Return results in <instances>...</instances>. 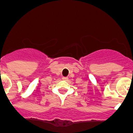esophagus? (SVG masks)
I'll return each mask as SVG.
<instances>
[{
    "mask_svg": "<svg viewBox=\"0 0 133 133\" xmlns=\"http://www.w3.org/2000/svg\"><path fill=\"white\" fill-rule=\"evenodd\" d=\"M62 79L64 80V81H68V77H62Z\"/></svg>",
    "mask_w": 133,
    "mask_h": 133,
    "instance_id": "1",
    "label": "esophagus"
}]
</instances>
